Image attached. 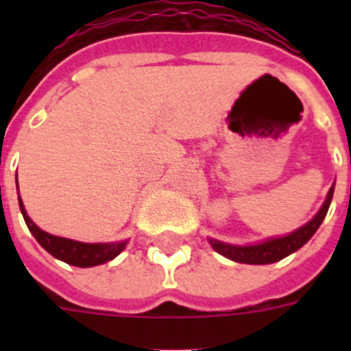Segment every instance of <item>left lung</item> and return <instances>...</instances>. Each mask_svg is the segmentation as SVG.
I'll return each instance as SVG.
<instances>
[{
  "mask_svg": "<svg viewBox=\"0 0 351 351\" xmlns=\"http://www.w3.org/2000/svg\"><path fill=\"white\" fill-rule=\"evenodd\" d=\"M333 187L335 186L330 187L326 200L322 204V208L319 209V213L308 224H304L302 228L293 231V233L286 234V237L264 240L261 244L253 245H233L213 239H209V242L213 245V250L219 251L220 255H224L230 261L240 262V264H271V262L282 261L284 256L291 255L297 250H300L315 234V231L319 230V226L322 224V220H324L328 213V208L332 204Z\"/></svg>",
  "mask_w": 351,
  "mask_h": 351,
  "instance_id": "8db88e82",
  "label": "left lung"
}]
</instances>
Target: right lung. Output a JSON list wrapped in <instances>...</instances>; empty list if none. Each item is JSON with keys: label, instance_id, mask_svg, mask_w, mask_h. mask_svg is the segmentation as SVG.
I'll list each match as a JSON object with an SVG mask.
<instances>
[{"label": "right lung", "instance_id": "add662e5", "mask_svg": "<svg viewBox=\"0 0 351 351\" xmlns=\"http://www.w3.org/2000/svg\"><path fill=\"white\" fill-rule=\"evenodd\" d=\"M19 195V193H18ZM19 200V209H21V215H23L25 224L29 228V231L34 234V239L40 242V245L43 250H47L52 256H56L58 261H63L71 264V266L78 267H93L100 266L104 262L112 261L114 256L120 255L123 247H125V242H107V244H87V242H78V240L63 239V237H54V234L47 233V231L40 230L38 226L29 219V215L25 211V206Z\"/></svg>", "mask_w": 351, "mask_h": 351}]
</instances>
